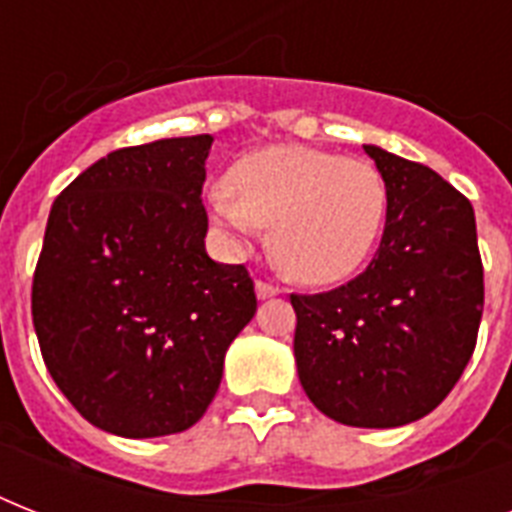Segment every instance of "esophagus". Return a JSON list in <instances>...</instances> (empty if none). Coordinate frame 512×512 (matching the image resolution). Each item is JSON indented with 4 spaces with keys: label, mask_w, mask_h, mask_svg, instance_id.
I'll list each match as a JSON object with an SVG mask.
<instances>
[{
    "label": "esophagus",
    "mask_w": 512,
    "mask_h": 512,
    "mask_svg": "<svg viewBox=\"0 0 512 512\" xmlns=\"http://www.w3.org/2000/svg\"><path fill=\"white\" fill-rule=\"evenodd\" d=\"M255 292H257V297H260V300H265V297L281 295V287H276V284H268V281H257Z\"/></svg>",
    "instance_id": "esophagus-1"
}]
</instances>
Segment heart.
<instances>
[{"label":"heart","instance_id":"b5f03b06","mask_svg":"<svg viewBox=\"0 0 512 512\" xmlns=\"http://www.w3.org/2000/svg\"><path fill=\"white\" fill-rule=\"evenodd\" d=\"M209 209L231 239L271 228L273 263L300 284L348 279L372 252L388 209L385 180L364 159L308 146H265L228 170Z\"/></svg>","mask_w":512,"mask_h":512}]
</instances>
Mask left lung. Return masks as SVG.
I'll list each match as a JSON object with an SVG mask.
<instances>
[{
	"label": "left lung",
	"mask_w": 512,
	"mask_h": 512,
	"mask_svg": "<svg viewBox=\"0 0 512 512\" xmlns=\"http://www.w3.org/2000/svg\"><path fill=\"white\" fill-rule=\"evenodd\" d=\"M364 151L388 191L380 249L348 284L289 297L295 361L319 412L350 428H398L433 412L468 366L484 265L457 188L380 146Z\"/></svg>",
	"instance_id": "obj_1"
}]
</instances>
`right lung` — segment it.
I'll use <instances>...</instances> for the list:
<instances>
[{
	"label": "right lung",
	"instance_id": "obj_1",
	"mask_svg": "<svg viewBox=\"0 0 512 512\" xmlns=\"http://www.w3.org/2000/svg\"><path fill=\"white\" fill-rule=\"evenodd\" d=\"M212 135L119 148L50 209L31 289L47 372L95 428L156 438L201 420L257 311L244 265L204 249Z\"/></svg>",
	"mask_w": 512,
	"mask_h": 512
}]
</instances>
